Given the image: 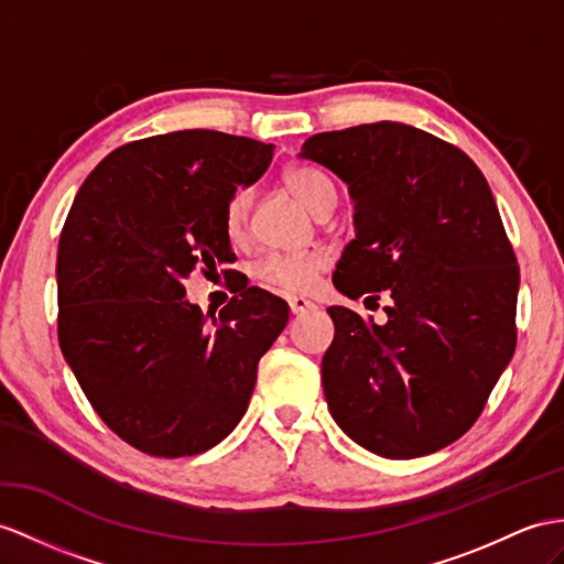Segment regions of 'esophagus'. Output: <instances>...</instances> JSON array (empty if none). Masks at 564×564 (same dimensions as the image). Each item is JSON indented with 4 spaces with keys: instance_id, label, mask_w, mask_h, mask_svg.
Here are the masks:
<instances>
[{
    "instance_id": "obj_1",
    "label": "esophagus",
    "mask_w": 564,
    "mask_h": 564,
    "mask_svg": "<svg viewBox=\"0 0 564 564\" xmlns=\"http://www.w3.org/2000/svg\"><path fill=\"white\" fill-rule=\"evenodd\" d=\"M290 308H292L294 315H301V313H308L311 308H315V304H313L311 299H306V296H292L290 299Z\"/></svg>"
}]
</instances>
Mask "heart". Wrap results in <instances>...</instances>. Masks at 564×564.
Masks as SVG:
<instances>
[{
  "label": "heart",
  "instance_id": "obj_1",
  "mask_svg": "<svg viewBox=\"0 0 564 564\" xmlns=\"http://www.w3.org/2000/svg\"><path fill=\"white\" fill-rule=\"evenodd\" d=\"M284 186L306 205L315 215L335 208L337 191L333 178L323 170L308 167V164H296L284 172ZM253 196L249 188H237L225 203L223 225L229 241H243L249 235ZM329 258L323 251H301V253H268L260 258L253 268V278L268 286L284 294H304L311 292L321 274L327 270Z\"/></svg>",
  "mask_w": 564,
  "mask_h": 564
}]
</instances>
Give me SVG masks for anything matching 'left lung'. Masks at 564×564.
<instances>
[{
  "instance_id": "1",
  "label": "left lung",
  "mask_w": 564,
  "mask_h": 564,
  "mask_svg": "<svg viewBox=\"0 0 564 564\" xmlns=\"http://www.w3.org/2000/svg\"><path fill=\"white\" fill-rule=\"evenodd\" d=\"M301 158L354 198L335 286L390 296L386 325L327 308L329 414L380 457L443 449L476 423L517 347L519 265L486 176L457 145L397 121L315 133Z\"/></svg>"
}]
</instances>
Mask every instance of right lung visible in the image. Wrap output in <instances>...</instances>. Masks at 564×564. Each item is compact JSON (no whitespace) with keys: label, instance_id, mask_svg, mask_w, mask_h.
<instances>
[{"label":"right lung","instance_id":"1","mask_svg":"<svg viewBox=\"0 0 564 564\" xmlns=\"http://www.w3.org/2000/svg\"><path fill=\"white\" fill-rule=\"evenodd\" d=\"M272 150L210 129L150 135L112 150L68 210L59 347L107 429L145 455L191 457L225 441L290 318L258 286L205 315L182 284L235 260L225 203L263 176Z\"/></svg>","mask_w":564,"mask_h":564}]
</instances>
